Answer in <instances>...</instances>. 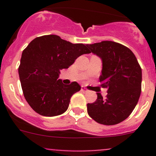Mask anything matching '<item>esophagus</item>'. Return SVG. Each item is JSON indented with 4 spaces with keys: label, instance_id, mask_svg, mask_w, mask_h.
Instances as JSON below:
<instances>
[{
    "label": "esophagus",
    "instance_id": "1",
    "mask_svg": "<svg viewBox=\"0 0 156 156\" xmlns=\"http://www.w3.org/2000/svg\"><path fill=\"white\" fill-rule=\"evenodd\" d=\"M81 90L82 91H87V89L84 87V86H81Z\"/></svg>",
    "mask_w": 156,
    "mask_h": 156
}]
</instances>
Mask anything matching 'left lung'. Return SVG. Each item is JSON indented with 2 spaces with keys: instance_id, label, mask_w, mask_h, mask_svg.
Wrapping results in <instances>:
<instances>
[{
  "instance_id": "1",
  "label": "left lung",
  "mask_w": 156,
  "mask_h": 156,
  "mask_svg": "<svg viewBox=\"0 0 156 156\" xmlns=\"http://www.w3.org/2000/svg\"><path fill=\"white\" fill-rule=\"evenodd\" d=\"M87 47L102 59L100 81L101 87L108 89L106 99L97 93V100L87 103V113L97 123L117 125L125 120L137 104L142 69L133 52L121 44L104 41Z\"/></svg>"
}]
</instances>
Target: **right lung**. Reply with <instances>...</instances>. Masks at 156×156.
I'll return each instance as SVG.
<instances>
[{"instance_id": "right-lung-1", "label": "right lung", "mask_w": 156, "mask_h": 156, "mask_svg": "<svg viewBox=\"0 0 156 156\" xmlns=\"http://www.w3.org/2000/svg\"><path fill=\"white\" fill-rule=\"evenodd\" d=\"M90 53L83 44H72L55 34L30 42L22 53L19 75L25 98L34 112L52 117L66 111L71 97L81 86L76 81L64 84L58 78L59 71Z\"/></svg>"}]
</instances>
